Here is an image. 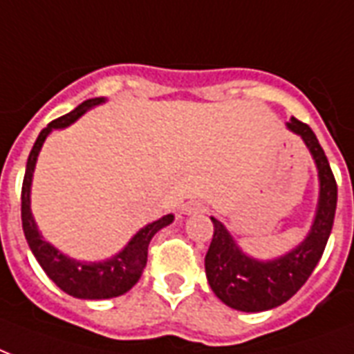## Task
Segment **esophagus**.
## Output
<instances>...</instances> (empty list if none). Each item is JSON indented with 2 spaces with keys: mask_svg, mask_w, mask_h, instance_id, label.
Returning <instances> with one entry per match:
<instances>
[{
  "mask_svg": "<svg viewBox=\"0 0 354 354\" xmlns=\"http://www.w3.org/2000/svg\"><path fill=\"white\" fill-rule=\"evenodd\" d=\"M182 212L185 215H193V213H202L204 212V206H202L201 202H187L185 206L182 207Z\"/></svg>",
  "mask_w": 354,
  "mask_h": 354,
  "instance_id": "obj_1",
  "label": "esophagus"
}]
</instances>
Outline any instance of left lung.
Masks as SVG:
<instances>
[{
	"label": "left lung",
	"mask_w": 354,
	"mask_h": 354,
	"mask_svg": "<svg viewBox=\"0 0 354 354\" xmlns=\"http://www.w3.org/2000/svg\"><path fill=\"white\" fill-rule=\"evenodd\" d=\"M286 126L293 133L301 135L314 158L319 176V201L306 239L288 254L260 261L245 254L226 226L212 217L213 237L206 254L207 282L226 306L241 312L271 310L295 295L321 260L333 230L338 185L327 156L308 124L291 117Z\"/></svg>",
	"instance_id": "obj_1"
}]
</instances>
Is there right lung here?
Returning a JSON list of instances; mask_svg holds the SVG:
<instances>
[{
  "mask_svg": "<svg viewBox=\"0 0 354 354\" xmlns=\"http://www.w3.org/2000/svg\"><path fill=\"white\" fill-rule=\"evenodd\" d=\"M104 98H91L77 105L74 111H70L64 117H59L51 120L46 126L37 141L33 145V150L27 158L26 176L21 183V226H24V234H26L27 245L35 254L40 267L44 269V273L50 277L55 284L72 297L77 299H113V297L124 295L137 284V280L141 279L145 266H147L148 258V245L156 236V232L165 228L174 221V215H165L161 219L153 221L150 225L137 232L129 243L124 247L117 256H113L111 260L105 261H77L70 256L59 252L53 245L46 241L44 237L40 236L37 223L31 213V182H33V171L37 165V158L42 145H44L46 137L53 131V129H61L75 122L83 113L94 107V105L104 104Z\"/></svg>",
  "mask_w": 354,
  "mask_h": 354,
  "instance_id": "right-lung-1",
  "label": "right lung"
}]
</instances>
